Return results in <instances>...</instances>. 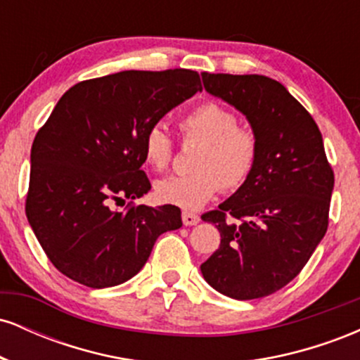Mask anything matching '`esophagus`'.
Listing matches in <instances>:
<instances>
[{"label": "esophagus", "mask_w": 360, "mask_h": 360, "mask_svg": "<svg viewBox=\"0 0 360 360\" xmlns=\"http://www.w3.org/2000/svg\"><path fill=\"white\" fill-rule=\"evenodd\" d=\"M183 223L186 226H193L200 223V214L191 212H183Z\"/></svg>", "instance_id": "esophagus-1"}]
</instances>
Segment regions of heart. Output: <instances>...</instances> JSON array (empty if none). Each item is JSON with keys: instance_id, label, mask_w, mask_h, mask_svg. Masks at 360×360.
<instances>
[{"instance_id": "1", "label": "heart", "mask_w": 360, "mask_h": 360, "mask_svg": "<svg viewBox=\"0 0 360 360\" xmlns=\"http://www.w3.org/2000/svg\"><path fill=\"white\" fill-rule=\"evenodd\" d=\"M184 143H201L193 159L194 172L172 176L155 184L157 200L183 210H198L220 189L235 191L254 174L259 162V139L240 127L238 117L225 106L206 101L186 111L177 122ZM174 140L162 125H152L142 140L148 167L162 172L174 159Z\"/></svg>"}]
</instances>
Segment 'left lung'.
I'll return each instance as SVG.
<instances>
[{
	"mask_svg": "<svg viewBox=\"0 0 360 360\" xmlns=\"http://www.w3.org/2000/svg\"><path fill=\"white\" fill-rule=\"evenodd\" d=\"M201 76L208 93L245 115L260 147L250 179L201 214L221 237L201 272L230 298H264L291 283L323 238L335 176L315 120L281 82L259 74Z\"/></svg>",
	"mask_w": 360,
	"mask_h": 360,
	"instance_id": "left-lung-1",
	"label": "left lung"
}]
</instances>
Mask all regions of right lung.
Here are the masks:
<instances>
[{
	"instance_id": "obj_1",
	"label": "right lung",
	"mask_w": 360,
	"mask_h": 360,
	"mask_svg": "<svg viewBox=\"0 0 360 360\" xmlns=\"http://www.w3.org/2000/svg\"><path fill=\"white\" fill-rule=\"evenodd\" d=\"M201 89L191 69L122 71L74 84L32 143L25 213L62 274L88 288L134 278L181 210L135 205L150 191L142 140L169 110ZM122 212L113 202L124 204Z\"/></svg>"
}]
</instances>
